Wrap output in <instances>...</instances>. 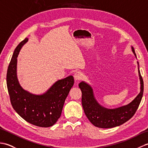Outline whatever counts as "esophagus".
I'll return each instance as SVG.
<instances>
[{
  "label": "esophagus",
  "mask_w": 148,
  "mask_h": 148,
  "mask_svg": "<svg viewBox=\"0 0 148 148\" xmlns=\"http://www.w3.org/2000/svg\"><path fill=\"white\" fill-rule=\"evenodd\" d=\"M83 74L81 73V72H76V73L74 74V79L76 81H80L81 79H83Z\"/></svg>",
  "instance_id": "34e87169"
}]
</instances>
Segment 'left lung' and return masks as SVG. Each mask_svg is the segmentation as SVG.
<instances>
[{
    "instance_id": "left-lung-1",
    "label": "left lung",
    "mask_w": 148,
    "mask_h": 148,
    "mask_svg": "<svg viewBox=\"0 0 148 148\" xmlns=\"http://www.w3.org/2000/svg\"><path fill=\"white\" fill-rule=\"evenodd\" d=\"M132 51L136 56L135 50ZM140 81V92L128 105L114 109H108L100 106L94 98L92 87L84 82L79 84L82 92V106L86 117L97 127L109 128L119 126L132 117L137 111L140 103L144 92V82L139 69Z\"/></svg>"
}]
</instances>
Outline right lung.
<instances>
[{
  "label": "right lung",
  "mask_w": 148,
  "mask_h": 148,
  "mask_svg": "<svg viewBox=\"0 0 148 148\" xmlns=\"http://www.w3.org/2000/svg\"><path fill=\"white\" fill-rule=\"evenodd\" d=\"M28 40L19 44L8 66L6 82L12 108L26 121L40 127L53 126L60 117L65 100L74 84L72 76L59 80L42 95H35L24 90L16 77L17 57L19 51Z\"/></svg>",
  "instance_id": "right-lung-1"
}]
</instances>
